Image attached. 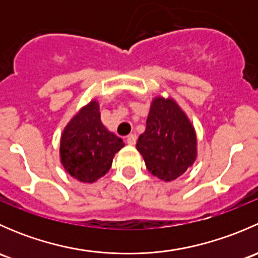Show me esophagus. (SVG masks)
Masks as SVG:
<instances>
[{"mask_svg": "<svg viewBox=\"0 0 258 258\" xmlns=\"http://www.w3.org/2000/svg\"><path fill=\"white\" fill-rule=\"evenodd\" d=\"M136 141H137V136L135 134H131L127 136V144H128L130 146L136 145Z\"/></svg>", "mask_w": 258, "mask_h": 258, "instance_id": "obj_1", "label": "esophagus"}]
</instances>
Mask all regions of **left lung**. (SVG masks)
<instances>
[{"label":"left lung","mask_w":258,"mask_h":258,"mask_svg":"<svg viewBox=\"0 0 258 258\" xmlns=\"http://www.w3.org/2000/svg\"><path fill=\"white\" fill-rule=\"evenodd\" d=\"M136 148L153 176L171 182L196 161V130L176 100L156 96L151 102L146 131L140 136Z\"/></svg>","instance_id":"1"}]
</instances>
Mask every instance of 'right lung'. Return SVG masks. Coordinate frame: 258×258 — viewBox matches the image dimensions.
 Instances as JSON below:
<instances>
[{"label": "right lung", "mask_w": 258, "mask_h": 258, "mask_svg": "<svg viewBox=\"0 0 258 258\" xmlns=\"http://www.w3.org/2000/svg\"><path fill=\"white\" fill-rule=\"evenodd\" d=\"M123 146V141L102 123L100 103L93 98L64 126L59 161L75 179L93 183L110 171L114 155Z\"/></svg>", "instance_id": "add662e5"}]
</instances>
